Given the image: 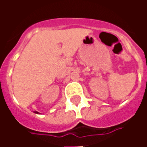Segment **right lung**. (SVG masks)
I'll list each match as a JSON object with an SVG mask.
<instances>
[{"instance_id": "add662e5", "label": "right lung", "mask_w": 147, "mask_h": 147, "mask_svg": "<svg viewBox=\"0 0 147 147\" xmlns=\"http://www.w3.org/2000/svg\"><path fill=\"white\" fill-rule=\"evenodd\" d=\"M34 113H37V114H38V113H39L38 112H34Z\"/></svg>"}]
</instances>
